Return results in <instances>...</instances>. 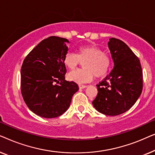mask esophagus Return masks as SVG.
Segmentation results:
<instances>
[{
  "instance_id": "esophagus-1",
  "label": "esophagus",
  "mask_w": 155,
  "mask_h": 155,
  "mask_svg": "<svg viewBox=\"0 0 155 155\" xmlns=\"http://www.w3.org/2000/svg\"><path fill=\"white\" fill-rule=\"evenodd\" d=\"M78 85H79V87L80 88V89H83V88H85V87H87V85H84V84H78Z\"/></svg>"
}]
</instances>
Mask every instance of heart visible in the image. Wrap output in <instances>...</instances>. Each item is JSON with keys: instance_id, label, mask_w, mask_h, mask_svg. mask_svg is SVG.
<instances>
[{"instance_id": "b5f03b06", "label": "heart", "mask_w": 155, "mask_h": 155, "mask_svg": "<svg viewBox=\"0 0 155 155\" xmlns=\"http://www.w3.org/2000/svg\"><path fill=\"white\" fill-rule=\"evenodd\" d=\"M83 61V68L68 74L70 80L82 83L90 81L94 75L98 78H103L111 65V57L96 46H80L77 49V54L68 53L63 58V63L70 70H74Z\"/></svg>"}]
</instances>
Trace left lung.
Segmentation results:
<instances>
[{
    "mask_svg": "<svg viewBox=\"0 0 155 155\" xmlns=\"http://www.w3.org/2000/svg\"><path fill=\"white\" fill-rule=\"evenodd\" d=\"M109 48L114 62L109 75L97 84L92 101L100 113L117 116L130 109L143 90V70L138 57L121 40L111 38Z\"/></svg>",
    "mask_w": 155,
    "mask_h": 155,
    "instance_id": "1",
    "label": "left lung"
}]
</instances>
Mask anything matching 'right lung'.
Here are the masks:
<instances>
[{
    "mask_svg": "<svg viewBox=\"0 0 155 155\" xmlns=\"http://www.w3.org/2000/svg\"><path fill=\"white\" fill-rule=\"evenodd\" d=\"M68 40L52 36L42 40L25 57L21 68V93L27 107L41 117L52 118L65 113L78 84L65 80L63 58Z\"/></svg>",
    "mask_w": 155,
    "mask_h": 155,
    "instance_id": "add662e5",
    "label": "right lung"
}]
</instances>
